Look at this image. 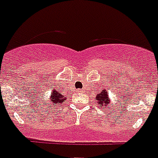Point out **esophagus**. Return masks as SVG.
<instances>
[{
    "mask_svg": "<svg viewBox=\"0 0 158 158\" xmlns=\"http://www.w3.org/2000/svg\"><path fill=\"white\" fill-rule=\"evenodd\" d=\"M77 92H79V93H81V92H82V89H77Z\"/></svg>",
    "mask_w": 158,
    "mask_h": 158,
    "instance_id": "1",
    "label": "esophagus"
}]
</instances>
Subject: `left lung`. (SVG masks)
Returning <instances> with one entry per match:
<instances>
[{
	"mask_svg": "<svg viewBox=\"0 0 158 158\" xmlns=\"http://www.w3.org/2000/svg\"><path fill=\"white\" fill-rule=\"evenodd\" d=\"M97 102H98V105L100 106V107H103V106H107L108 103H110L109 101V98H108V95L107 94V91L106 90H103V91L99 92L97 94Z\"/></svg>",
	"mask_w": 158,
	"mask_h": 158,
	"instance_id": "1",
	"label": "left lung"
}]
</instances>
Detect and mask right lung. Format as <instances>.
Here are the masks:
<instances>
[{
    "mask_svg": "<svg viewBox=\"0 0 158 158\" xmlns=\"http://www.w3.org/2000/svg\"><path fill=\"white\" fill-rule=\"evenodd\" d=\"M64 96L60 94V93H59L58 91H56L55 89H54L51 93V97H50V100L51 102H53V104L55 106L59 105V103H61L65 101L66 99H64Z\"/></svg>",
    "mask_w": 158,
    "mask_h": 158,
    "instance_id": "right-lung-1",
    "label": "right lung"
}]
</instances>
